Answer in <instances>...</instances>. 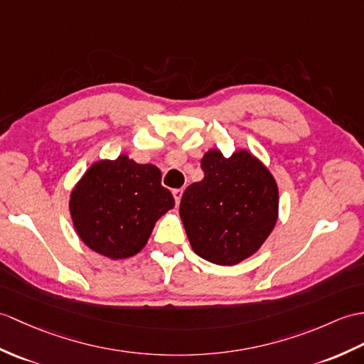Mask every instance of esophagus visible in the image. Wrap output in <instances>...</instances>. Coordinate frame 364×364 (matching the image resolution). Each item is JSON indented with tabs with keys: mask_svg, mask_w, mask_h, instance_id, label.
<instances>
[{
	"mask_svg": "<svg viewBox=\"0 0 364 364\" xmlns=\"http://www.w3.org/2000/svg\"><path fill=\"white\" fill-rule=\"evenodd\" d=\"M173 198H175V203H176V206L180 205V200H181V196H183V189H173Z\"/></svg>",
	"mask_w": 364,
	"mask_h": 364,
	"instance_id": "esophagus-1",
	"label": "esophagus"
}]
</instances>
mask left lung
<instances>
[{
    "instance_id": "left-lung-1",
    "label": "left lung",
    "mask_w": 364,
    "mask_h": 364,
    "mask_svg": "<svg viewBox=\"0 0 364 364\" xmlns=\"http://www.w3.org/2000/svg\"><path fill=\"white\" fill-rule=\"evenodd\" d=\"M205 178L184 191L180 217L196 255L235 265L259 251L277 222L274 176L248 150L225 158L218 149L201 158Z\"/></svg>"
}]
</instances>
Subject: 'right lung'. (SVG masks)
<instances>
[{
  "label": "right lung",
  "instance_id": "obj_1",
  "mask_svg": "<svg viewBox=\"0 0 364 364\" xmlns=\"http://www.w3.org/2000/svg\"><path fill=\"white\" fill-rule=\"evenodd\" d=\"M173 206L171 191L161 186V171L129 155L91 164L70 197L75 232L88 248L109 259L138 255L158 218Z\"/></svg>",
  "mask_w": 364,
  "mask_h": 364
}]
</instances>
